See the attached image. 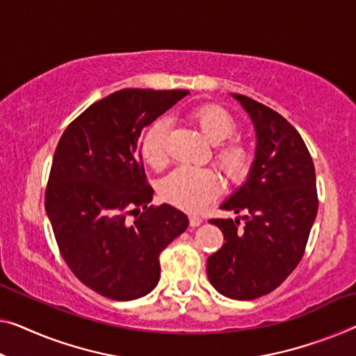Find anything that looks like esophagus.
<instances>
[{
	"label": "esophagus",
	"instance_id": "esophagus-1",
	"mask_svg": "<svg viewBox=\"0 0 356 356\" xmlns=\"http://www.w3.org/2000/svg\"><path fill=\"white\" fill-rule=\"evenodd\" d=\"M188 219H190V227H200L201 224H203V219L198 216H190Z\"/></svg>",
	"mask_w": 356,
	"mask_h": 356
}]
</instances>
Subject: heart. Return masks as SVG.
Instances as JSON below:
<instances>
[{"mask_svg":"<svg viewBox=\"0 0 356 356\" xmlns=\"http://www.w3.org/2000/svg\"><path fill=\"white\" fill-rule=\"evenodd\" d=\"M192 118L212 144H220L216 148V161L222 171L232 180H240L246 176L251 166V153L240 142L230 140L236 132V123L222 107L206 105L193 111ZM169 131L168 120H156L140 144V152L145 163L153 169H161L168 161L166 136ZM222 192L219 174L209 168L180 166L164 177L160 184V195L164 201L190 212L203 209L206 204L216 200Z\"/></svg>","mask_w":356,"mask_h":356,"instance_id":"heart-1","label":"heart"}]
</instances>
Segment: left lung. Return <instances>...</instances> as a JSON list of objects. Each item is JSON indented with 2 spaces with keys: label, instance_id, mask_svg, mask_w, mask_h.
<instances>
[{
  "label": "left lung",
  "instance_id": "1",
  "mask_svg": "<svg viewBox=\"0 0 356 356\" xmlns=\"http://www.w3.org/2000/svg\"><path fill=\"white\" fill-rule=\"evenodd\" d=\"M252 121L256 155L249 174L222 209L240 219H214L225 243L208 257L206 272L222 296L251 300L272 293L304 256L318 212L315 166L307 145L277 111L232 94Z\"/></svg>",
  "mask_w": 356,
  "mask_h": 356
}]
</instances>
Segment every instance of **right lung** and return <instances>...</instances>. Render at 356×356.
<instances>
[{
  "label": "right lung",
  "instance_id": "right-lung-1",
  "mask_svg": "<svg viewBox=\"0 0 356 356\" xmlns=\"http://www.w3.org/2000/svg\"><path fill=\"white\" fill-rule=\"evenodd\" d=\"M187 94L121 89L84 110L57 144L46 214L72 272L108 299L155 289L160 252L188 227L174 206H148L153 188L140 161L142 131Z\"/></svg>",
  "mask_w": 356,
  "mask_h": 356
}]
</instances>
